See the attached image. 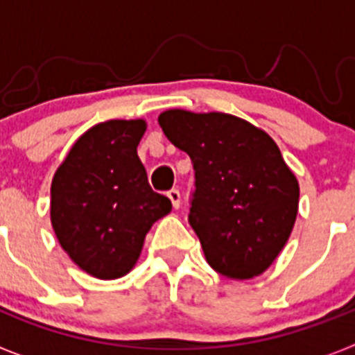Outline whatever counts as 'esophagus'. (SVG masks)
I'll use <instances>...</instances> for the list:
<instances>
[{
	"label": "esophagus",
	"instance_id": "34e87169",
	"mask_svg": "<svg viewBox=\"0 0 355 355\" xmlns=\"http://www.w3.org/2000/svg\"><path fill=\"white\" fill-rule=\"evenodd\" d=\"M167 196H168V199H171L172 206H174L175 209L180 208V205H181V193H180V190H175V188H172V190H168V192H167Z\"/></svg>",
	"mask_w": 355,
	"mask_h": 355
}]
</instances>
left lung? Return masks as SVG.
Returning a JSON list of instances; mask_svg holds the SVG:
<instances>
[{"mask_svg": "<svg viewBox=\"0 0 355 355\" xmlns=\"http://www.w3.org/2000/svg\"><path fill=\"white\" fill-rule=\"evenodd\" d=\"M163 133L193 165L188 222L206 261L229 279L263 274L286 245L299 209V183L277 144L229 114L167 110Z\"/></svg>", "mask_w": 355, "mask_h": 355, "instance_id": "8db88e82", "label": "left lung"}]
</instances>
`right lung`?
Masks as SVG:
<instances>
[{
	"instance_id": "obj_1",
	"label": "right lung",
	"mask_w": 355,
	"mask_h": 355,
	"mask_svg": "<svg viewBox=\"0 0 355 355\" xmlns=\"http://www.w3.org/2000/svg\"><path fill=\"white\" fill-rule=\"evenodd\" d=\"M144 121H106L83 133L51 183V224L81 270L117 279L133 268L150 225L172 209L137 155Z\"/></svg>"
}]
</instances>
